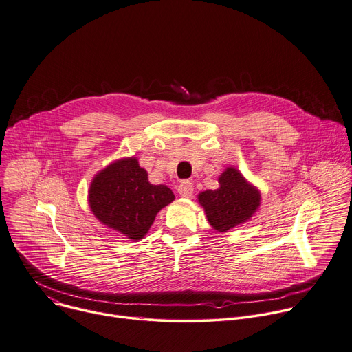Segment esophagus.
I'll return each instance as SVG.
<instances>
[{
	"instance_id": "obj_1",
	"label": "esophagus",
	"mask_w": 352,
	"mask_h": 352,
	"mask_svg": "<svg viewBox=\"0 0 352 352\" xmlns=\"http://www.w3.org/2000/svg\"><path fill=\"white\" fill-rule=\"evenodd\" d=\"M178 193H179V196L186 197V199L192 197V195H193V184L189 182V181L181 182L179 186H178Z\"/></svg>"
}]
</instances>
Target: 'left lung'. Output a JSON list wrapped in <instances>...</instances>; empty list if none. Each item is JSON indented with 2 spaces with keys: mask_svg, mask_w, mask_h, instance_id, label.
I'll use <instances>...</instances> for the list:
<instances>
[{
  "mask_svg": "<svg viewBox=\"0 0 352 352\" xmlns=\"http://www.w3.org/2000/svg\"><path fill=\"white\" fill-rule=\"evenodd\" d=\"M218 182V189L204 190L197 199L210 225L218 232H228L253 217L260 207L261 193L235 167H228Z\"/></svg>",
  "mask_w": 352,
  "mask_h": 352,
  "instance_id": "1",
  "label": "left lung"
}]
</instances>
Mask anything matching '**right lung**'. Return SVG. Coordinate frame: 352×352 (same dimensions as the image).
I'll list each match as a JSON object with an SVG mask.
<instances>
[{
  "label": "right lung",
  "mask_w": 352,
  "mask_h": 352,
  "mask_svg": "<svg viewBox=\"0 0 352 352\" xmlns=\"http://www.w3.org/2000/svg\"><path fill=\"white\" fill-rule=\"evenodd\" d=\"M175 199L166 185H152L135 157L116 160L99 171L88 190L94 215L133 241L145 238L157 212Z\"/></svg>",
  "instance_id": "add662e5"
}]
</instances>
